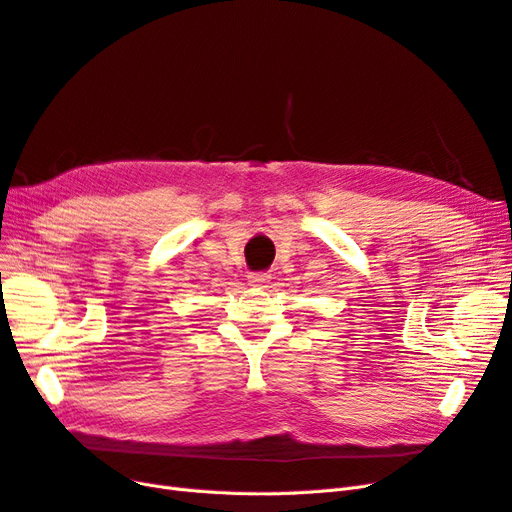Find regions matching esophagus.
Listing matches in <instances>:
<instances>
[{
  "label": "esophagus",
  "mask_w": 512,
  "mask_h": 512,
  "mask_svg": "<svg viewBox=\"0 0 512 512\" xmlns=\"http://www.w3.org/2000/svg\"><path fill=\"white\" fill-rule=\"evenodd\" d=\"M247 282L250 286H258V288H265L271 282V275L267 271H258V273H250L247 275Z\"/></svg>",
  "instance_id": "34e87169"
}]
</instances>
